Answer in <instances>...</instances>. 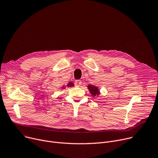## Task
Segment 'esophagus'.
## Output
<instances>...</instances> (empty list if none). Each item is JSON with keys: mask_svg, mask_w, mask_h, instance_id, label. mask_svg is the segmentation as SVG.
<instances>
[{"mask_svg": "<svg viewBox=\"0 0 158 158\" xmlns=\"http://www.w3.org/2000/svg\"><path fill=\"white\" fill-rule=\"evenodd\" d=\"M75 85L76 86H77V87H80L81 85V80H76L75 81Z\"/></svg>", "mask_w": 158, "mask_h": 158, "instance_id": "1", "label": "esophagus"}]
</instances>
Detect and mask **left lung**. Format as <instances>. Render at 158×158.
Instances as JSON below:
<instances>
[{"label":"left lung","mask_w":158,"mask_h":158,"mask_svg":"<svg viewBox=\"0 0 158 158\" xmlns=\"http://www.w3.org/2000/svg\"><path fill=\"white\" fill-rule=\"evenodd\" d=\"M88 89H89V91L90 92V93L92 95H94V96L96 95L99 94V90H98V87H96L93 85H89V86H88Z\"/></svg>","instance_id":"obj_1"}]
</instances>
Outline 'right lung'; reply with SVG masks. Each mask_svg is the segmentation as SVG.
<instances>
[{
    "instance_id": "add662e5",
    "label": "right lung",
    "mask_w": 158,
    "mask_h": 158,
    "mask_svg": "<svg viewBox=\"0 0 158 158\" xmlns=\"http://www.w3.org/2000/svg\"><path fill=\"white\" fill-rule=\"evenodd\" d=\"M68 87H72V86H73L74 85H73V83L70 82V83H69L68 84Z\"/></svg>"
}]
</instances>
